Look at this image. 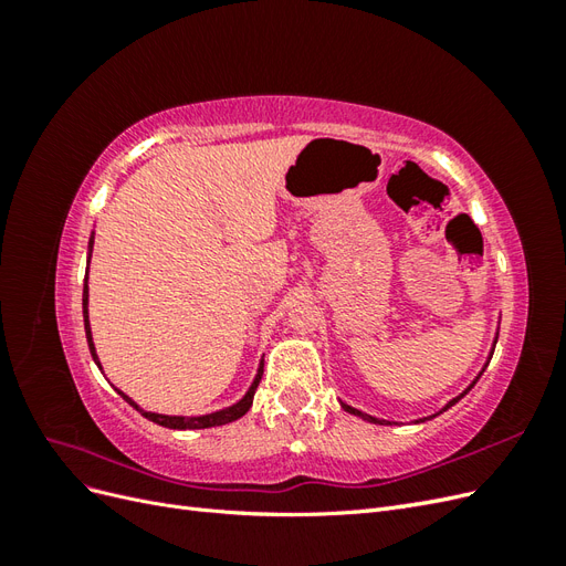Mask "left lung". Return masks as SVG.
Instances as JSON below:
<instances>
[{
	"instance_id": "left-lung-1",
	"label": "left lung",
	"mask_w": 566,
	"mask_h": 566,
	"mask_svg": "<svg viewBox=\"0 0 566 566\" xmlns=\"http://www.w3.org/2000/svg\"><path fill=\"white\" fill-rule=\"evenodd\" d=\"M495 342H499V335H495V339H493V349H495ZM493 349H491V354H489V361H491V356H493ZM489 361H486V366H489ZM486 366L482 368V373L486 370ZM482 373H479V375H476V378L472 380V385H470V387H468L465 391H460L455 399H451V401H449L447 406H443V408L439 410V413H443V410H449V408H451L453 403H458V401H460L462 397H465V394H468V391H470V389H472V387L476 385V380H479V378H482ZM339 403H342V408H345V410H347V413H352V416H358V418H364V420H368V422H375V424H397V422H389V420H382V418H373V416L364 413V410H358V408H354V406H349V403H345V401H339ZM439 413H434V416H430V418H420V420H416V422H424V420H432V418H437Z\"/></svg>"
}]
</instances>
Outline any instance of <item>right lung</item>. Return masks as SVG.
Returning a JSON list of instances; mask_svg holds the SVG:
<instances>
[{
    "mask_svg": "<svg viewBox=\"0 0 566 566\" xmlns=\"http://www.w3.org/2000/svg\"><path fill=\"white\" fill-rule=\"evenodd\" d=\"M92 248H94V235L90 238V256H92ZM87 271H90V262H87ZM82 314H84V333H87L90 352H92L94 364H96L98 370H101V361H98V356H96V347H94V339H92V328H90V285H87V276H84V290H82ZM262 373H264V358L260 361V368H256V375H254V380H252L250 389L245 391V397H243L241 401H235L233 406L214 410V413H208V416H191V418H188V416L150 413V410H144V408L136 406V403L127 397V394H123L119 389H117V394H119V397H123L129 406H134L136 410H139V413H142L144 418H148L150 422L169 427V430H205V427H219V424H227V422H233V420H238V418H243V416L248 413V410H250V406H252L256 385H260V380H262Z\"/></svg>",
    "mask_w": 566,
    "mask_h": 566,
    "instance_id": "1",
    "label": "right lung"
}]
</instances>
